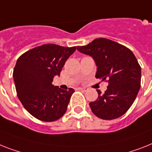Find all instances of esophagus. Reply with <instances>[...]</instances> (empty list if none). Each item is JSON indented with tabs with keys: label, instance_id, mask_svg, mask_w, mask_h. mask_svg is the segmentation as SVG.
Instances as JSON below:
<instances>
[{
	"label": "esophagus",
	"instance_id": "34e87169",
	"mask_svg": "<svg viewBox=\"0 0 152 152\" xmlns=\"http://www.w3.org/2000/svg\"><path fill=\"white\" fill-rule=\"evenodd\" d=\"M78 89L81 90V91H88L87 88H78Z\"/></svg>",
	"mask_w": 152,
	"mask_h": 152
}]
</instances>
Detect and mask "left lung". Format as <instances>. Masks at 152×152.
I'll return each mask as SVG.
<instances>
[{
    "instance_id": "8db88e82",
    "label": "left lung",
    "mask_w": 152,
    "mask_h": 152,
    "mask_svg": "<svg viewBox=\"0 0 152 152\" xmlns=\"http://www.w3.org/2000/svg\"><path fill=\"white\" fill-rule=\"evenodd\" d=\"M77 50L93 58L97 67L96 78L109 82L105 93L97 90L98 99L89 103L92 113L106 120L124 115L141 87V68L134 54L126 46L105 38L96 39Z\"/></svg>"
}]
</instances>
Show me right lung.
I'll use <instances>...</instances> for the list:
<instances>
[{
  "label": "right lung",
  "instance_id": "1",
  "mask_svg": "<svg viewBox=\"0 0 152 152\" xmlns=\"http://www.w3.org/2000/svg\"><path fill=\"white\" fill-rule=\"evenodd\" d=\"M76 46L45 44L27 51L18 59L13 77L18 97L32 116L52 122L64 116L73 88L61 89L53 85Z\"/></svg>",
  "mask_w": 152,
  "mask_h": 152
}]
</instances>
